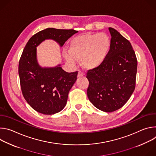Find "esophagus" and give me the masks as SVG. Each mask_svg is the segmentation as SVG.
I'll list each match as a JSON object with an SVG mask.
<instances>
[{
    "label": "esophagus",
    "instance_id": "esophagus-1",
    "mask_svg": "<svg viewBox=\"0 0 156 156\" xmlns=\"http://www.w3.org/2000/svg\"><path fill=\"white\" fill-rule=\"evenodd\" d=\"M84 73H83V72H81V71H80V70L78 71V78L84 76Z\"/></svg>",
    "mask_w": 156,
    "mask_h": 156
}]
</instances>
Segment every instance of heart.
Listing matches in <instances>:
<instances>
[{
	"instance_id": "obj_1",
	"label": "heart",
	"mask_w": 156,
	"mask_h": 156,
	"mask_svg": "<svg viewBox=\"0 0 156 156\" xmlns=\"http://www.w3.org/2000/svg\"><path fill=\"white\" fill-rule=\"evenodd\" d=\"M111 48V40L104 33H87L77 36L70 42L69 54L65 56L68 61L81 59L83 67L96 69L105 62Z\"/></svg>"
}]
</instances>
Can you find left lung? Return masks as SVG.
I'll return each mask as SVG.
<instances>
[{"label":"left lung","mask_w":156,"mask_h":156,"mask_svg":"<svg viewBox=\"0 0 156 156\" xmlns=\"http://www.w3.org/2000/svg\"><path fill=\"white\" fill-rule=\"evenodd\" d=\"M108 30L109 53L99 67L87 71V94L96 108L112 112L122 107L134 91L138 62L129 41L114 28Z\"/></svg>","instance_id":"1"}]
</instances>
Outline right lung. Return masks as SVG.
<instances>
[{
    "label": "right lung",
    "mask_w": 156,
    "mask_h": 156,
    "mask_svg": "<svg viewBox=\"0 0 156 156\" xmlns=\"http://www.w3.org/2000/svg\"><path fill=\"white\" fill-rule=\"evenodd\" d=\"M78 31L47 28L33 35L23 49L18 65L22 94L28 104L45 115L58 113L65 107L70 89L77 79L78 71L68 73L59 65L42 68L36 59V47L51 39L62 46Z\"/></svg>",
    "instance_id": "1"
}]
</instances>
